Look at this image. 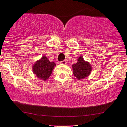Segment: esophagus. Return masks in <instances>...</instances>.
Segmentation results:
<instances>
[{"label": "esophagus", "mask_w": 127, "mask_h": 127, "mask_svg": "<svg viewBox=\"0 0 127 127\" xmlns=\"http://www.w3.org/2000/svg\"><path fill=\"white\" fill-rule=\"evenodd\" d=\"M60 64H65L67 63V62L65 61V60H63V61H61L60 62Z\"/></svg>", "instance_id": "34e87169"}]
</instances>
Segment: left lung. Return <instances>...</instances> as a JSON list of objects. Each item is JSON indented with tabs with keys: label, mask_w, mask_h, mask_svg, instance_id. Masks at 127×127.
<instances>
[{
	"label": "left lung",
	"mask_w": 127,
	"mask_h": 127,
	"mask_svg": "<svg viewBox=\"0 0 127 127\" xmlns=\"http://www.w3.org/2000/svg\"><path fill=\"white\" fill-rule=\"evenodd\" d=\"M74 75L78 79H83L90 75L92 71V67L88 62H85L82 58L79 57L78 62L72 65Z\"/></svg>",
	"instance_id": "8db88e82"
}]
</instances>
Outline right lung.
Wrapping results in <instances>:
<instances>
[{
  "instance_id": "right-lung-1",
  "label": "right lung",
  "mask_w": 127,
  "mask_h": 127,
  "mask_svg": "<svg viewBox=\"0 0 127 127\" xmlns=\"http://www.w3.org/2000/svg\"><path fill=\"white\" fill-rule=\"evenodd\" d=\"M55 66L56 64L54 62H49L46 56H43L40 60L37 61L34 64L33 71L38 78L46 81L51 76Z\"/></svg>"
}]
</instances>
